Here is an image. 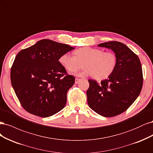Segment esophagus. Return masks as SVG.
<instances>
[{"label":"esophagus","instance_id":"1","mask_svg":"<svg viewBox=\"0 0 153 153\" xmlns=\"http://www.w3.org/2000/svg\"><path fill=\"white\" fill-rule=\"evenodd\" d=\"M81 79H79V78H76V79H75V83L76 84H77L79 82V81H80Z\"/></svg>","mask_w":153,"mask_h":153}]
</instances>
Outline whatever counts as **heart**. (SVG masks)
Segmentation results:
<instances>
[{"mask_svg": "<svg viewBox=\"0 0 153 153\" xmlns=\"http://www.w3.org/2000/svg\"><path fill=\"white\" fill-rule=\"evenodd\" d=\"M75 56L66 53L62 55L59 62L69 72H74L81 67H85L77 73L78 76H93L97 80L109 77L114 71L117 65V57L111 51L91 47H82L74 51Z\"/></svg>", "mask_w": 153, "mask_h": 153, "instance_id": "b5f03b06", "label": "heart"}]
</instances>
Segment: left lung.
<instances>
[{
    "instance_id": "8db88e82",
    "label": "left lung",
    "mask_w": 153,
    "mask_h": 153,
    "mask_svg": "<svg viewBox=\"0 0 153 153\" xmlns=\"http://www.w3.org/2000/svg\"><path fill=\"white\" fill-rule=\"evenodd\" d=\"M98 46L114 51L117 65L112 74L100 83L88 80V103L103 117L116 116L128 109L139 95L143 84L142 65L138 56L123 43L109 41Z\"/></svg>"
}]
</instances>
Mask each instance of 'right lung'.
<instances>
[{"label":"right lung","instance_id":"right-lung-1","mask_svg":"<svg viewBox=\"0 0 153 153\" xmlns=\"http://www.w3.org/2000/svg\"><path fill=\"white\" fill-rule=\"evenodd\" d=\"M74 49L65 44L42 39L17 54L11 67V81L25 110L46 117L63 109L75 77L68 74L59 59Z\"/></svg>","mask_w":153,"mask_h":153}]
</instances>
